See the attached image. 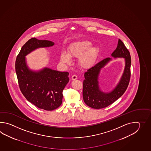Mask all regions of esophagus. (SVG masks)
<instances>
[{
	"label": "esophagus",
	"instance_id": "obj_1",
	"mask_svg": "<svg viewBox=\"0 0 151 151\" xmlns=\"http://www.w3.org/2000/svg\"><path fill=\"white\" fill-rule=\"evenodd\" d=\"M77 78H78V77H77V75L73 74V75L72 76V80H76V79H77Z\"/></svg>",
	"mask_w": 151,
	"mask_h": 151
}]
</instances>
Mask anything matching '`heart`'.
I'll use <instances>...</instances> for the list:
<instances>
[{
  "label": "heart",
  "instance_id": "1",
  "mask_svg": "<svg viewBox=\"0 0 151 151\" xmlns=\"http://www.w3.org/2000/svg\"><path fill=\"white\" fill-rule=\"evenodd\" d=\"M91 42L83 40L76 42L68 48V53L62 51L60 61L64 64H70L71 58H79L80 66L83 68H89L96 61L99 53V48L96 46H92Z\"/></svg>",
  "mask_w": 151,
  "mask_h": 151
}]
</instances>
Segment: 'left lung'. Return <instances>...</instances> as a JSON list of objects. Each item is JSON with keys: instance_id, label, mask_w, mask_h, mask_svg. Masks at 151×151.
Segmentation results:
<instances>
[{"instance_id": "1", "label": "left lung", "mask_w": 151, "mask_h": 151, "mask_svg": "<svg viewBox=\"0 0 151 151\" xmlns=\"http://www.w3.org/2000/svg\"><path fill=\"white\" fill-rule=\"evenodd\" d=\"M114 58H125V68L121 80L116 88L109 93L101 91L99 87L98 76L100 71L111 59L107 58L90 68L84 74L83 96L87 105L95 109L105 108L119 99L125 93L131 77V58L130 53L124 42L119 39L118 46L112 53Z\"/></svg>"}]
</instances>
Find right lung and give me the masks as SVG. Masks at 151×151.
<instances>
[{"mask_svg": "<svg viewBox=\"0 0 151 151\" xmlns=\"http://www.w3.org/2000/svg\"><path fill=\"white\" fill-rule=\"evenodd\" d=\"M55 44L46 40L32 38L21 48L16 60V72L22 93L30 103L46 111L57 109L61 105L63 91L69 81L68 72H59L44 68L38 72L29 70L25 56L39 47Z\"/></svg>", "mask_w": 151, "mask_h": 151, "instance_id": "add662e5", "label": "right lung"}]
</instances>
